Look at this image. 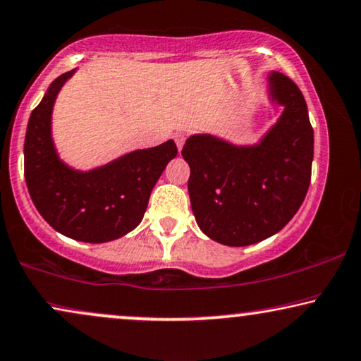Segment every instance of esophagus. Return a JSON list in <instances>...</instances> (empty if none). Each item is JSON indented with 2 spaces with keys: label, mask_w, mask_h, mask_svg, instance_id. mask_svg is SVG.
<instances>
[{
  "label": "esophagus",
  "mask_w": 361,
  "mask_h": 361,
  "mask_svg": "<svg viewBox=\"0 0 361 361\" xmlns=\"http://www.w3.org/2000/svg\"><path fill=\"white\" fill-rule=\"evenodd\" d=\"M174 140L177 144V149L182 151V147H184V142H185V134L184 133H176L174 134Z\"/></svg>",
  "instance_id": "34e87169"
}]
</instances>
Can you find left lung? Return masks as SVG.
<instances>
[{"mask_svg": "<svg viewBox=\"0 0 361 361\" xmlns=\"http://www.w3.org/2000/svg\"><path fill=\"white\" fill-rule=\"evenodd\" d=\"M267 87L270 101L283 111L259 142L235 146L217 135L194 134L182 149L197 226L224 245H252L282 231L310 185L313 129L302 91L277 71L267 76Z\"/></svg>", "mask_w": 361, "mask_h": 361, "instance_id": "1", "label": "left lung"}]
</instances>
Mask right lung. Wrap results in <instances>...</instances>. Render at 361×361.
<instances>
[{"mask_svg": "<svg viewBox=\"0 0 361 361\" xmlns=\"http://www.w3.org/2000/svg\"><path fill=\"white\" fill-rule=\"evenodd\" d=\"M74 73L76 69L56 78L31 112L25 137V179L32 204L54 231L74 240L111 242L142 221L154 185L177 156V147L169 139L91 171L69 167L56 151L51 119L56 97Z\"/></svg>", "mask_w": 361, "mask_h": 361, "instance_id": "add662e5", "label": "right lung"}]
</instances>
